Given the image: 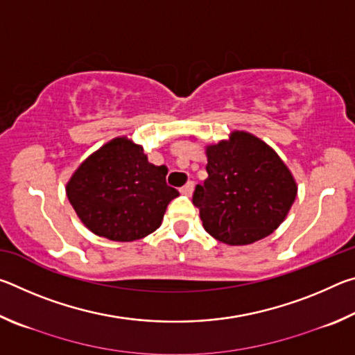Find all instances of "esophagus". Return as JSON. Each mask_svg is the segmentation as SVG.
Masks as SVG:
<instances>
[{"instance_id":"34e87169","label":"esophagus","mask_w":355,"mask_h":355,"mask_svg":"<svg viewBox=\"0 0 355 355\" xmlns=\"http://www.w3.org/2000/svg\"><path fill=\"white\" fill-rule=\"evenodd\" d=\"M192 191H194V182H188L182 189H180V192H182V194H184V196H191Z\"/></svg>"}]
</instances>
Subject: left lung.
I'll return each instance as SVG.
<instances>
[{
	"label": "left lung",
	"mask_w": 355,
	"mask_h": 355,
	"mask_svg": "<svg viewBox=\"0 0 355 355\" xmlns=\"http://www.w3.org/2000/svg\"><path fill=\"white\" fill-rule=\"evenodd\" d=\"M208 178L192 203L219 241L244 245L271 235L296 199V182L274 150L244 131L207 148Z\"/></svg>",
	"instance_id": "1"
}]
</instances>
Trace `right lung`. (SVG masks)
I'll return each instance as SVG.
<instances>
[{
    "mask_svg": "<svg viewBox=\"0 0 355 355\" xmlns=\"http://www.w3.org/2000/svg\"><path fill=\"white\" fill-rule=\"evenodd\" d=\"M166 175V166L150 164L141 146L117 137L78 167L67 197L95 235L136 241L161 225L167 205L178 197Z\"/></svg>",
    "mask_w": 355,
    "mask_h": 355,
    "instance_id": "add662e5",
    "label": "right lung"
}]
</instances>
